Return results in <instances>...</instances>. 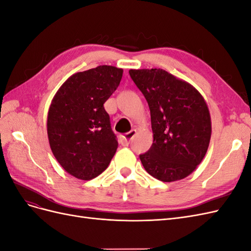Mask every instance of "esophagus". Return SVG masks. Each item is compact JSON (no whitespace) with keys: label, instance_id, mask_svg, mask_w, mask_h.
<instances>
[{"label":"esophagus","instance_id":"esophagus-1","mask_svg":"<svg viewBox=\"0 0 251 251\" xmlns=\"http://www.w3.org/2000/svg\"><path fill=\"white\" fill-rule=\"evenodd\" d=\"M135 135H136V130H132L128 133H126L125 136H123V138H121V144H123V146H127V144L130 143L131 140L134 138Z\"/></svg>","mask_w":251,"mask_h":251}]
</instances>
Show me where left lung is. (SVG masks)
<instances>
[{"mask_svg":"<svg viewBox=\"0 0 251 251\" xmlns=\"http://www.w3.org/2000/svg\"><path fill=\"white\" fill-rule=\"evenodd\" d=\"M128 73L151 111L154 140L139 156L143 168L163 182L187 177L209 146L211 121L206 101L191 83L163 69H131Z\"/></svg>","mask_w":251,"mask_h":251,"instance_id":"obj_1","label":"left lung"}]
</instances>
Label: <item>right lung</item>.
Wrapping results in <instances>:
<instances>
[{"label": "right lung", "mask_w": 251, "mask_h": 251, "mask_svg": "<svg viewBox=\"0 0 251 251\" xmlns=\"http://www.w3.org/2000/svg\"><path fill=\"white\" fill-rule=\"evenodd\" d=\"M124 70L98 66L77 72L51 101L47 133L53 155L73 177L91 180L108 168L118 147L103 103L119 86Z\"/></svg>", "instance_id": "right-lung-1"}]
</instances>
